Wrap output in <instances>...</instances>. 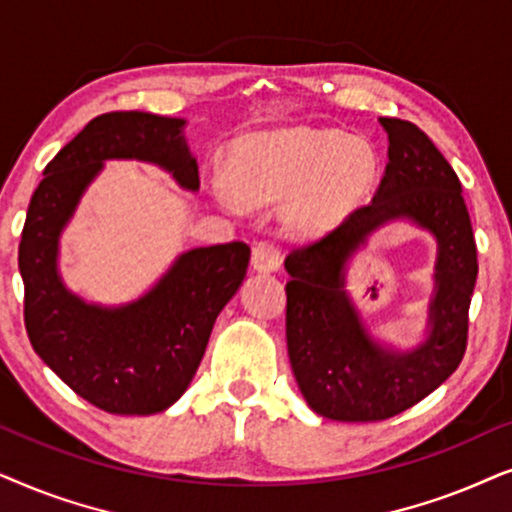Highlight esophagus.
<instances>
[{
  "instance_id": "esophagus-1",
  "label": "esophagus",
  "mask_w": 512,
  "mask_h": 512,
  "mask_svg": "<svg viewBox=\"0 0 512 512\" xmlns=\"http://www.w3.org/2000/svg\"><path fill=\"white\" fill-rule=\"evenodd\" d=\"M283 262V250L281 245L264 241L252 248V267L257 271H276Z\"/></svg>"
}]
</instances>
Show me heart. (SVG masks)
<instances>
[{
    "instance_id": "obj_1",
    "label": "heart",
    "mask_w": 512,
    "mask_h": 512,
    "mask_svg": "<svg viewBox=\"0 0 512 512\" xmlns=\"http://www.w3.org/2000/svg\"><path fill=\"white\" fill-rule=\"evenodd\" d=\"M374 154L337 131H290L252 135L238 147L231 177L248 201H278L302 192L288 224L302 236L323 234L367 194L374 180ZM224 194L227 185H220Z\"/></svg>"
}]
</instances>
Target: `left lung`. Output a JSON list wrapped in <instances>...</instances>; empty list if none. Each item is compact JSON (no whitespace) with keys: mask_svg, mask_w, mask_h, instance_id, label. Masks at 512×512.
I'll return each instance as SVG.
<instances>
[{"mask_svg":"<svg viewBox=\"0 0 512 512\" xmlns=\"http://www.w3.org/2000/svg\"><path fill=\"white\" fill-rule=\"evenodd\" d=\"M388 163L367 206L285 257V337L297 386L320 417L384 421L433 393L463 360L478 248L461 182L419 126L381 117ZM410 216L439 238L432 332L414 352L379 350L343 292L345 257L379 223Z\"/></svg>","mask_w":512,"mask_h":512,"instance_id":"left-lung-1","label":"left lung"}]
</instances>
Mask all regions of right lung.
<instances>
[{"label": "right lung", "instance_id": "add662e5", "mask_svg": "<svg viewBox=\"0 0 512 512\" xmlns=\"http://www.w3.org/2000/svg\"><path fill=\"white\" fill-rule=\"evenodd\" d=\"M182 119L109 112L46 163L18 245L25 330L37 356L74 393L109 414L163 412L187 391L217 313L234 297L250 248L231 241L185 252L161 283L121 309L84 304L60 283L58 236L105 159H140L199 189Z\"/></svg>", "mask_w": 512, "mask_h": 512}]
</instances>
